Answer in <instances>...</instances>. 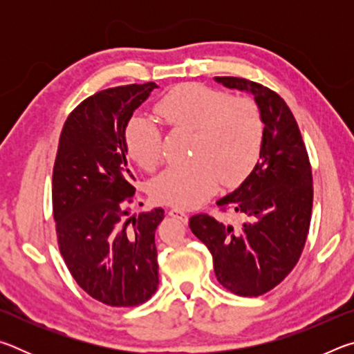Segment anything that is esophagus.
Instances as JSON below:
<instances>
[{"mask_svg": "<svg viewBox=\"0 0 354 354\" xmlns=\"http://www.w3.org/2000/svg\"><path fill=\"white\" fill-rule=\"evenodd\" d=\"M169 215L173 218H178L179 221H183V223H187V220H189V215L185 214L183 209H178V207H171L169 211Z\"/></svg>", "mask_w": 354, "mask_h": 354, "instance_id": "34e87169", "label": "esophagus"}]
</instances>
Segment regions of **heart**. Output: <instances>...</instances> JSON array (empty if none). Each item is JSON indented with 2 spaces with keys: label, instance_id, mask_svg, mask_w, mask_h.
I'll list each match as a JSON object with an SVG mask.
<instances>
[{
  "label": "heart",
  "instance_id": "heart-1",
  "mask_svg": "<svg viewBox=\"0 0 354 354\" xmlns=\"http://www.w3.org/2000/svg\"><path fill=\"white\" fill-rule=\"evenodd\" d=\"M156 112L171 129L195 131V160L170 167L153 179L156 201L194 207L214 194L220 178L227 185L241 183L259 160L266 127L254 100L187 82L167 92L156 104ZM124 143L142 169L153 170L160 162L162 134L148 118L129 120Z\"/></svg>",
  "mask_w": 354,
  "mask_h": 354
}]
</instances>
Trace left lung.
<instances>
[{"mask_svg": "<svg viewBox=\"0 0 354 354\" xmlns=\"http://www.w3.org/2000/svg\"><path fill=\"white\" fill-rule=\"evenodd\" d=\"M215 81L253 95L266 134L250 176L217 201L220 212L234 214L241 225L198 214L189 226L211 251L218 283L236 295L259 297L284 281L303 253L313 212V169L297 120L277 92L245 77Z\"/></svg>", "mask_w": 354, "mask_h": 354, "instance_id": "8db88e82", "label": "left lung"}]
</instances>
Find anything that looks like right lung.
Wrapping results in <instances>:
<instances>
[{
	"instance_id": "right-lung-1",
	"label": "right lung",
	"mask_w": 354,
	"mask_h": 354,
	"mask_svg": "<svg viewBox=\"0 0 354 354\" xmlns=\"http://www.w3.org/2000/svg\"><path fill=\"white\" fill-rule=\"evenodd\" d=\"M154 82L97 92L64 123L53 167V217L59 251L77 286L115 308L148 301L159 284L156 227L164 209L127 218L136 178L124 129Z\"/></svg>"
}]
</instances>
